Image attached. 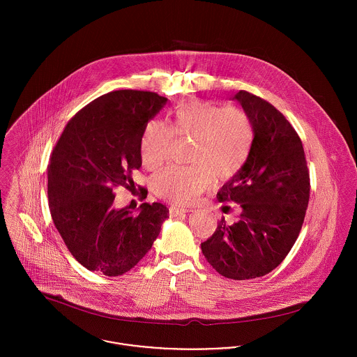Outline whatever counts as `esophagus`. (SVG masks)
I'll return each instance as SVG.
<instances>
[{"label":"esophagus","instance_id":"34e87169","mask_svg":"<svg viewBox=\"0 0 357 357\" xmlns=\"http://www.w3.org/2000/svg\"><path fill=\"white\" fill-rule=\"evenodd\" d=\"M192 211L191 208H184V207H178V206H170L169 208V213L172 217H177V215H181V214H185V213H190Z\"/></svg>","mask_w":357,"mask_h":357}]
</instances>
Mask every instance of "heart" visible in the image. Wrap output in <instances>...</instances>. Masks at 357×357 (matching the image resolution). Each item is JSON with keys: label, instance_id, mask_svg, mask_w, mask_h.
<instances>
[{"label": "heart", "instance_id": "b5f03b06", "mask_svg": "<svg viewBox=\"0 0 357 357\" xmlns=\"http://www.w3.org/2000/svg\"><path fill=\"white\" fill-rule=\"evenodd\" d=\"M176 135L194 137L192 165H173L153 178V191L172 202H195L211 188L215 176L229 178L248 162L255 132L249 115L239 107H221L208 102L181 105L174 112L173 126L150 121L140 140L144 166L160 167L170 158Z\"/></svg>", "mask_w": 357, "mask_h": 357}]
</instances>
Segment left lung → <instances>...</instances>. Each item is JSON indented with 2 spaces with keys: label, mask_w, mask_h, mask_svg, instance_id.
<instances>
[{
  "label": "left lung",
  "mask_w": 357,
  "mask_h": 357,
  "mask_svg": "<svg viewBox=\"0 0 357 357\" xmlns=\"http://www.w3.org/2000/svg\"><path fill=\"white\" fill-rule=\"evenodd\" d=\"M234 99L249 115L255 140L248 162L217 199L242 211L231 225L221 218L201 248L220 275L246 280L269 273L289 255L303 228L310 184L301 139L284 115L246 91Z\"/></svg>",
  "instance_id": "8db88e82"
}]
</instances>
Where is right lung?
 <instances>
[{"label":"right lung","mask_w":357,"mask_h":357,"mask_svg":"<svg viewBox=\"0 0 357 357\" xmlns=\"http://www.w3.org/2000/svg\"><path fill=\"white\" fill-rule=\"evenodd\" d=\"M167 99L122 89L79 109L66 125L48 166L52 220L73 257L89 271H130L160 232L169 208L143 204L139 213L115 208L114 188L136 190L143 132Z\"/></svg>","instance_id":"right-lung-1"}]
</instances>
